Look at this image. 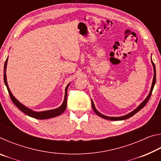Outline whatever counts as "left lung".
I'll return each instance as SVG.
<instances>
[{
  "instance_id": "1",
  "label": "left lung",
  "mask_w": 161,
  "mask_h": 161,
  "mask_svg": "<svg viewBox=\"0 0 161 161\" xmlns=\"http://www.w3.org/2000/svg\"><path fill=\"white\" fill-rule=\"evenodd\" d=\"M151 62H152V64L153 66V69H154V76H153V83H152V86H151V91H150V93L148 95V97H146V99L143 101V102L141 103V104L138 106V107L136 108V109L133 110L131 112L126 114V115H124V116H119V117H111V116H104L103 114L99 113V111L97 110V108H95L94 107V102L92 100V108H93V110L95 113H96L98 116L102 117L103 119H107V120H111V121H121V120H125V119H127L130 118V117L133 116L134 114H136L137 112H138L141 108H143L144 107H145L146 104L147 103V102H148V100L150 99V97L151 96V94H152V92H153V87L155 86V84H156V67H155V64L152 61V59H151Z\"/></svg>"
}]
</instances>
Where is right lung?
<instances>
[{
	"label": "right lung",
	"mask_w": 161,
	"mask_h": 161,
	"mask_svg": "<svg viewBox=\"0 0 161 161\" xmlns=\"http://www.w3.org/2000/svg\"><path fill=\"white\" fill-rule=\"evenodd\" d=\"M7 62H8V58L6 59V60L5 62V64H4V73H3V77H4V82L5 86L7 87L8 91V93L10 95V99H11L12 102L19 109H20L21 111H23V113H25L27 115L32 117V118L35 119H50V118H53V117L58 116L59 115H60L62 113L64 112L66 109L67 107V89L68 86H69V84H67V86L65 89V94H64V99L63 101V103L60 106V107L55 108V109H52V110H48V111H40V112H37V111H34L31 109H30L28 107H26L25 106H24L23 104L18 101L15 98L13 97V95L12 94L11 92H10L8 85V82H7V78H6V67H7Z\"/></svg>",
	"instance_id": "1"
}]
</instances>
